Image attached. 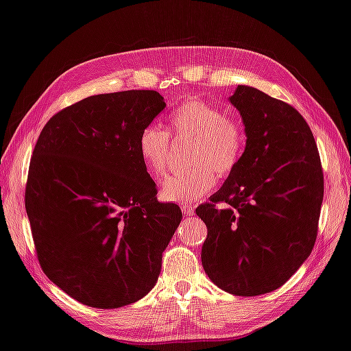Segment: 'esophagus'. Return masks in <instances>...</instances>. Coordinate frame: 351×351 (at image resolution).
<instances>
[{
	"label": "esophagus",
	"instance_id": "34e87169",
	"mask_svg": "<svg viewBox=\"0 0 351 351\" xmlns=\"http://www.w3.org/2000/svg\"><path fill=\"white\" fill-rule=\"evenodd\" d=\"M182 213L184 214V217L194 215V206H191V204H182Z\"/></svg>",
	"mask_w": 351,
	"mask_h": 351
}]
</instances>
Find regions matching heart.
Wrapping results in <instances>:
<instances>
[{
	"instance_id": "heart-1",
	"label": "heart",
	"mask_w": 351,
	"mask_h": 351,
	"mask_svg": "<svg viewBox=\"0 0 351 351\" xmlns=\"http://www.w3.org/2000/svg\"><path fill=\"white\" fill-rule=\"evenodd\" d=\"M168 123L177 141H193L188 160L194 167L165 178L160 188L165 202H195L214 189L215 174L228 177L241 163L246 128L217 105L191 99L169 116ZM137 151L148 173L160 177L168 171L171 136L157 125H147L138 134Z\"/></svg>"
}]
</instances>
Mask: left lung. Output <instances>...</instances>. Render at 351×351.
<instances>
[{
    "mask_svg": "<svg viewBox=\"0 0 351 351\" xmlns=\"http://www.w3.org/2000/svg\"><path fill=\"white\" fill-rule=\"evenodd\" d=\"M247 133L243 160L208 203L202 264L237 296L281 287L307 260L318 235L324 176L315 137L300 111L246 85L229 97Z\"/></svg>",
    "mask_w": 351,
    "mask_h": 351,
    "instance_id": "obj_1",
    "label": "left lung"
}]
</instances>
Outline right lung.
<instances>
[{
  "instance_id": "right-lung-1",
  "label": "right lung",
  "mask_w": 351,
  "mask_h": 351,
  "mask_svg": "<svg viewBox=\"0 0 351 351\" xmlns=\"http://www.w3.org/2000/svg\"><path fill=\"white\" fill-rule=\"evenodd\" d=\"M165 107L154 90L90 96L51 116L38 137L25 183L36 256L85 306H128L160 275L182 210L157 202L137 138Z\"/></svg>"
}]
</instances>
